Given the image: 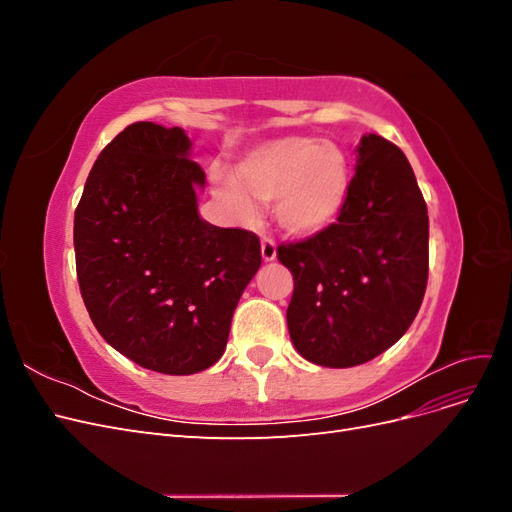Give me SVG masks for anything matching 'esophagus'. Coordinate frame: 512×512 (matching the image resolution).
<instances>
[{"mask_svg": "<svg viewBox=\"0 0 512 512\" xmlns=\"http://www.w3.org/2000/svg\"><path fill=\"white\" fill-rule=\"evenodd\" d=\"M260 254H262V258H265V262L275 260V258H277V245H275V241H273V239H269V237L262 239Z\"/></svg>", "mask_w": 512, "mask_h": 512, "instance_id": "esophagus-1", "label": "esophagus"}]
</instances>
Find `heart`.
Returning a JSON list of instances; mask_svg holds the SVG:
<instances>
[{
    "label": "heart",
    "mask_w": 512,
    "mask_h": 512,
    "mask_svg": "<svg viewBox=\"0 0 512 512\" xmlns=\"http://www.w3.org/2000/svg\"><path fill=\"white\" fill-rule=\"evenodd\" d=\"M215 194L232 218L250 222L256 205H271L290 237H314L337 222L350 194L342 147L309 136H282L252 149L235 179H215Z\"/></svg>",
    "instance_id": "heart-1"
}]
</instances>
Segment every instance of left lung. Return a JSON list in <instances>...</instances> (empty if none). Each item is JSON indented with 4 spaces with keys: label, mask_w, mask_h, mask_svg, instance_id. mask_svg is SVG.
Wrapping results in <instances>:
<instances>
[{
    "label": "left lung",
    "mask_w": 512,
    "mask_h": 512,
    "mask_svg": "<svg viewBox=\"0 0 512 512\" xmlns=\"http://www.w3.org/2000/svg\"><path fill=\"white\" fill-rule=\"evenodd\" d=\"M294 348L322 367L376 359L408 331L429 273L427 205L404 151L363 134L348 203L320 235L277 247Z\"/></svg>",
    "instance_id": "left-lung-1"
}]
</instances>
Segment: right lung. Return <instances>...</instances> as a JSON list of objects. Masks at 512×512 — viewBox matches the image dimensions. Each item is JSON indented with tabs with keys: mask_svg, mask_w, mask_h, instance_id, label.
I'll return each mask as SVG.
<instances>
[{
	"mask_svg": "<svg viewBox=\"0 0 512 512\" xmlns=\"http://www.w3.org/2000/svg\"><path fill=\"white\" fill-rule=\"evenodd\" d=\"M190 149L181 128L132 123L102 149L74 213L91 322L117 352L168 376L218 363L262 262L254 232L200 220L205 173Z\"/></svg>",
	"mask_w": 512,
	"mask_h": 512,
	"instance_id": "add662e5",
	"label": "right lung"
}]
</instances>
